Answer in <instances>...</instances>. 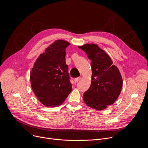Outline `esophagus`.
<instances>
[{
    "label": "esophagus",
    "mask_w": 148,
    "mask_h": 148,
    "mask_svg": "<svg viewBox=\"0 0 148 148\" xmlns=\"http://www.w3.org/2000/svg\"><path fill=\"white\" fill-rule=\"evenodd\" d=\"M81 77H77V78H76L74 79V81H75V82H78L79 80H81Z\"/></svg>",
    "instance_id": "1"
}]
</instances>
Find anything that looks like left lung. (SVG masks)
<instances>
[{
	"label": "left lung",
	"mask_w": 148,
	"mask_h": 148,
	"mask_svg": "<svg viewBox=\"0 0 148 148\" xmlns=\"http://www.w3.org/2000/svg\"><path fill=\"white\" fill-rule=\"evenodd\" d=\"M78 48L91 60V84L84 92L83 99L90 108L103 110L119 96L123 84L121 74L108 54L97 45L86 44Z\"/></svg>",
	"instance_id": "left-lung-1"
}]
</instances>
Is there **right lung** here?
Segmentation results:
<instances>
[{"label": "right lung", "instance_id": "1", "mask_svg": "<svg viewBox=\"0 0 148 148\" xmlns=\"http://www.w3.org/2000/svg\"><path fill=\"white\" fill-rule=\"evenodd\" d=\"M70 45L66 40H56L40 55L31 70L32 90L46 107L61 105L72 90L65 57L66 49Z\"/></svg>", "mask_w": 148, "mask_h": 148}]
</instances>
